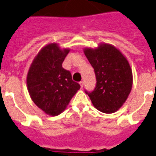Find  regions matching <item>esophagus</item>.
Segmentation results:
<instances>
[{
	"label": "esophagus",
	"mask_w": 156,
	"mask_h": 156,
	"mask_svg": "<svg viewBox=\"0 0 156 156\" xmlns=\"http://www.w3.org/2000/svg\"><path fill=\"white\" fill-rule=\"evenodd\" d=\"M80 87L83 88V81H80Z\"/></svg>",
	"instance_id": "esophagus-1"
}]
</instances>
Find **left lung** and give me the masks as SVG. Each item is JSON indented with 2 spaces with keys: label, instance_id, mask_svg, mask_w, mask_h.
Instances as JSON below:
<instances>
[{
  "label": "left lung",
  "instance_id": "obj_1",
  "mask_svg": "<svg viewBox=\"0 0 156 156\" xmlns=\"http://www.w3.org/2000/svg\"><path fill=\"white\" fill-rule=\"evenodd\" d=\"M94 69L96 87L85 91L95 108L104 113H113L122 107L131 91L133 74L127 59L113 45L101 43L94 49H83Z\"/></svg>",
  "mask_w": 156,
  "mask_h": 156
}]
</instances>
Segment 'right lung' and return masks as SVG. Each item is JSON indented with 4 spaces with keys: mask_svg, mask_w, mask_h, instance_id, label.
I'll list each match as a JSON object with an SVG mask.
<instances>
[{
    "mask_svg": "<svg viewBox=\"0 0 156 156\" xmlns=\"http://www.w3.org/2000/svg\"><path fill=\"white\" fill-rule=\"evenodd\" d=\"M69 51L61 49L55 43L46 45L34 58L27 73V89L32 101L52 116L62 113L80 88L72 80L70 72L62 68Z\"/></svg>",
    "mask_w": 156,
    "mask_h": 156,
    "instance_id": "1",
    "label": "right lung"
}]
</instances>
